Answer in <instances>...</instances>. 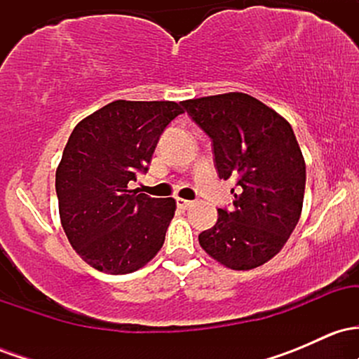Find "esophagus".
<instances>
[{
	"instance_id": "esophagus-1",
	"label": "esophagus",
	"mask_w": 359,
	"mask_h": 359,
	"mask_svg": "<svg viewBox=\"0 0 359 359\" xmlns=\"http://www.w3.org/2000/svg\"><path fill=\"white\" fill-rule=\"evenodd\" d=\"M177 205H179L180 209H184V211H185V209L191 208L192 201H185V199H180V197H179V199H177Z\"/></svg>"
}]
</instances>
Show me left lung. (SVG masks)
I'll list each match as a JSON object with an SVG mask.
<instances>
[{
	"label": "left lung",
	"instance_id": "obj_1",
	"mask_svg": "<svg viewBox=\"0 0 359 359\" xmlns=\"http://www.w3.org/2000/svg\"><path fill=\"white\" fill-rule=\"evenodd\" d=\"M180 104L211 138L219 179L236 180L233 208L217 209L216 224L199 234L201 246L228 269H257L283 248L302 212L306 162L294 130L245 93Z\"/></svg>",
	"mask_w": 359,
	"mask_h": 359
}]
</instances>
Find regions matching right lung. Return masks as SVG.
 I'll return each instance as SVG.
<instances>
[{"mask_svg": "<svg viewBox=\"0 0 359 359\" xmlns=\"http://www.w3.org/2000/svg\"><path fill=\"white\" fill-rule=\"evenodd\" d=\"M184 109L174 101H113L74 128L55 172L62 228L93 269L125 275L158 253L175 199L130 191L148 170L168 123Z\"/></svg>", "mask_w": 359, "mask_h": 359, "instance_id": "right-lung-1", "label": "right lung"}]
</instances>
